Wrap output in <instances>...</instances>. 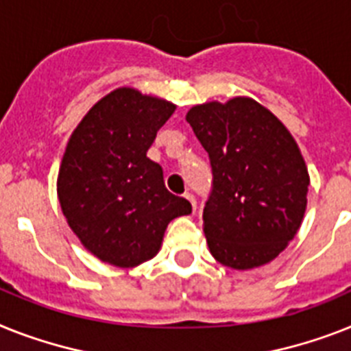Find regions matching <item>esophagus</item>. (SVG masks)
Instances as JSON below:
<instances>
[{"instance_id":"obj_1","label":"esophagus","mask_w":351,"mask_h":351,"mask_svg":"<svg viewBox=\"0 0 351 351\" xmlns=\"http://www.w3.org/2000/svg\"><path fill=\"white\" fill-rule=\"evenodd\" d=\"M184 199H186L188 202H190V206H192V211L195 213L197 210V201H195V197L192 195V193H184Z\"/></svg>"}]
</instances>
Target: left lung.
Here are the masks:
<instances>
[{"label":"left lung","mask_w":351,"mask_h":351,"mask_svg":"<svg viewBox=\"0 0 351 351\" xmlns=\"http://www.w3.org/2000/svg\"><path fill=\"white\" fill-rule=\"evenodd\" d=\"M211 165L202 230L217 262L253 269L296 237L308 172L282 121L253 98L192 107L186 114Z\"/></svg>","instance_id":"8db88e82"}]
</instances>
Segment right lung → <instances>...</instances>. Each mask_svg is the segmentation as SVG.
I'll use <instances>...</instances> for the list:
<instances>
[{"mask_svg":"<svg viewBox=\"0 0 351 351\" xmlns=\"http://www.w3.org/2000/svg\"><path fill=\"white\" fill-rule=\"evenodd\" d=\"M176 106L120 88L84 117L60 163L57 193L69 228L95 256L117 267L147 262L172 219L192 213L165 188L163 169L147 158Z\"/></svg>","mask_w":351,"mask_h":351,"instance_id":"add662e5","label":"right lung"}]
</instances>
